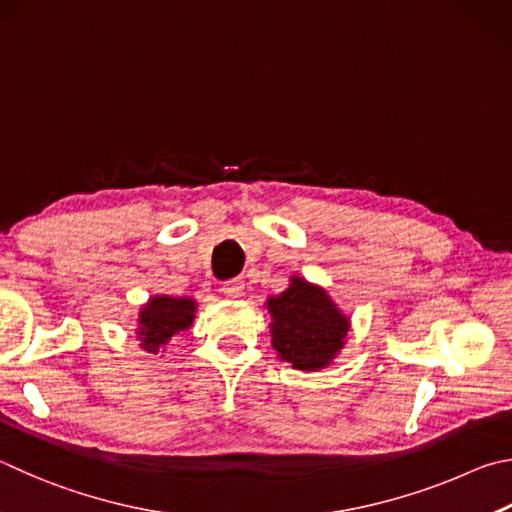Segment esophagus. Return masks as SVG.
Segmentation results:
<instances>
[{
  "label": "esophagus",
  "mask_w": 512,
  "mask_h": 512,
  "mask_svg": "<svg viewBox=\"0 0 512 512\" xmlns=\"http://www.w3.org/2000/svg\"><path fill=\"white\" fill-rule=\"evenodd\" d=\"M242 292H245V281H242V279H231V281L222 285V294H224V297H229V299L242 297Z\"/></svg>",
  "instance_id": "34e87169"
}]
</instances>
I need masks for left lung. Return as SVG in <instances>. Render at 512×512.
<instances>
[{
	"label": "left lung",
	"mask_w": 512,
	"mask_h": 512,
	"mask_svg": "<svg viewBox=\"0 0 512 512\" xmlns=\"http://www.w3.org/2000/svg\"><path fill=\"white\" fill-rule=\"evenodd\" d=\"M272 317V348L299 371L330 366L346 344L351 317L317 283L294 274L290 288L265 301Z\"/></svg>",
	"instance_id": "left-lung-1"
}]
</instances>
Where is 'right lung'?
<instances>
[{"mask_svg": "<svg viewBox=\"0 0 512 512\" xmlns=\"http://www.w3.org/2000/svg\"><path fill=\"white\" fill-rule=\"evenodd\" d=\"M197 301L191 297H168L155 294L139 308L137 339L141 351L159 355L175 335L193 326Z\"/></svg>", "mask_w": 512, "mask_h": 512, "instance_id": "1", "label": "right lung"}]
</instances>
